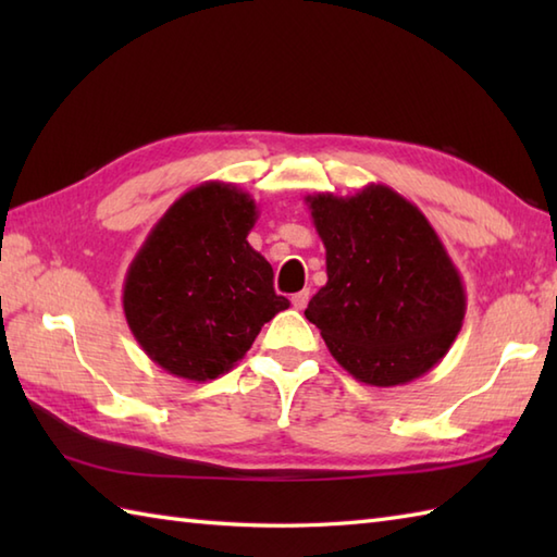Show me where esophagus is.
<instances>
[{"label": "esophagus", "mask_w": 557, "mask_h": 557, "mask_svg": "<svg viewBox=\"0 0 557 557\" xmlns=\"http://www.w3.org/2000/svg\"><path fill=\"white\" fill-rule=\"evenodd\" d=\"M309 297H311L309 289H301V292L294 294V297H292L294 309H297V311H304V309H306V304H309Z\"/></svg>", "instance_id": "obj_1"}]
</instances>
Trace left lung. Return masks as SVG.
I'll return each instance as SVG.
<instances>
[{
    "label": "left lung",
    "mask_w": 557,
    "mask_h": 557,
    "mask_svg": "<svg viewBox=\"0 0 557 557\" xmlns=\"http://www.w3.org/2000/svg\"><path fill=\"white\" fill-rule=\"evenodd\" d=\"M327 282L304 315L357 381L405 385L441 361L465 323L459 272L423 212L385 184L306 196Z\"/></svg>",
    "instance_id": "8db88e82"
}]
</instances>
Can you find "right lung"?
Returning <instances> with one entry per match:
<instances>
[{"label":"right lung","mask_w":557,"mask_h":557,"mask_svg":"<svg viewBox=\"0 0 557 557\" xmlns=\"http://www.w3.org/2000/svg\"><path fill=\"white\" fill-rule=\"evenodd\" d=\"M256 220L246 191L206 182L176 198L138 248L124 280V315L160 369L215 381L289 309L272 287L270 263L246 242Z\"/></svg>","instance_id":"add662e5"}]
</instances>
